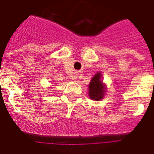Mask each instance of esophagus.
<instances>
[{
    "label": "esophagus",
    "mask_w": 154,
    "mask_h": 154,
    "mask_svg": "<svg viewBox=\"0 0 154 154\" xmlns=\"http://www.w3.org/2000/svg\"><path fill=\"white\" fill-rule=\"evenodd\" d=\"M71 79H73V80H74V81H76L77 79V74H74V75L71 76Z\"/></svg>",
    "instance_id": "obj_1"
}]
</instances>
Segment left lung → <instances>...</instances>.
<instances>
[{
    "mask_svg": "<svg viewBox=\"0 0 154 154\" xmlns=\"http://www.w3.org/2000/svg\"><path fill=\"white\" fill-rule=\"evenodd\" d=\"M106 91V85L102 81V74L101 72H97L88 85V95L93 101H101L105 97Z\"/></svg>",
    "mask_w": 154,
    "mask_h": 154,
    "instance_id": "1",
    "label": "left lung"
}]
</instances>
